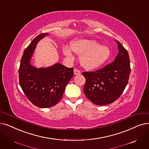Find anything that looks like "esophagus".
Returning <instances> with one entry per match:
<instances>
[{
	"label": "esophagus",
	"mask_w": 149,
	"mask_h": 149,
	"mask_svg": "<svg viewBox=\"0 0 149 149\" xmlns=\"http://www.w3.org/2000/svg\"><path fill=\"white\" fill-rule=\"evenodd\" d=\"M74 75H75L81 74V71L80 70H79L78 69H77V68L74 69Z\"/></svg>",
	"instance_id": "esophagus-1"
}]
</instances>
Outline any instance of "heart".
I'll list each match as a JSON object with an SVG mask.
<instances>
[{
    "mask_svg": "<svg viewBox=\"0 0 149 149\" xmlns=\"http://www.w3.org/2000/svg\"><path fill=\"white\" fill-rule=\"evenodd\" d=\"M71 49L77 55L81 56V63L87 69H94L105 63L110 55L108 47L101 45L95 41L80 40L71 44ZM63 53L68 57H72L70 49L65 47Z\"/></svg>",
    "mask_w": 149,
    "mask_h": 149,
    "instance_id": "heart-1",
    "label": "heart"
}]
</instances>
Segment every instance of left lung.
Listing matches in <instances>:
<instances>
[{"instance_id": "1", "label": "left lung", "mask_w": 149, "mask_h": 149, "mask_svg": "<svg viewBox=\"0 0 149 149\" xmlns=\"http://www.w3.org/2000/svg\"><path fill=\"white\" fill-rule=\"evenodd\" d=\"M119 52L114 61L94 72H84L86 83L83 92L97 105H105L117 100L124 91L130 74L127 50L118 41Z\"/></svg>"}]
</instances>
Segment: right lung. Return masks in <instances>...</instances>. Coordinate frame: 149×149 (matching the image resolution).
<instances>
[{"mask_svg": "<svg viewBox=\"0 0 149 149\" xmlns=\"http://www.w3.org/2000/svg\"><path fill=\"white\" fill-rule=\"evenodd\" d=\"M47 33L37 36L24 50L19 69V85L27 98L39 108L54 107L62 98L65 88L74 75V69L60 63L46 68L30 64L38 41Z\"/></svg>", "mask_w": 149, "mask_h": 149, "instance_id": "right-lung-1", "label": "right lung"}]
</instances>
